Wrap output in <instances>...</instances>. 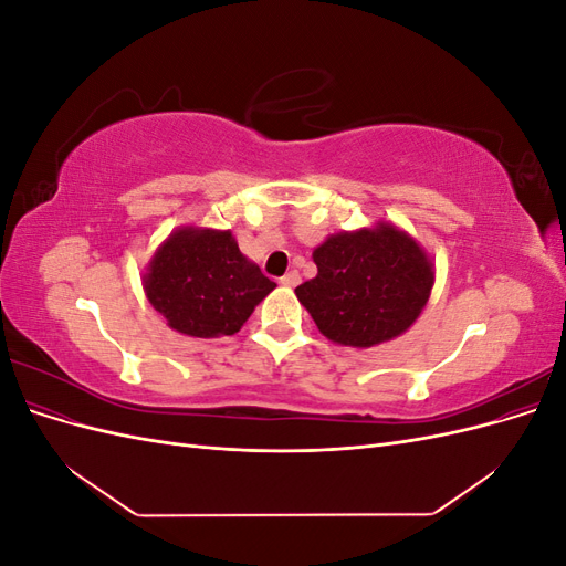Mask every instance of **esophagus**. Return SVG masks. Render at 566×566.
<instances>
[{"label": "esophagus", "mask_w": 566, "mask_h": 566, "mask_svg": "<svg viewBox=\"0 0 566 566\" xmlns=\"http://www.w3.org/2000/svg\"><path fill=\"white\" fill-rule=\"evenodd\" d=\"M300 273L293 269V271H287L285 273V276L281 279V285H285V287H295V285H300Z\"/></svg>", "instance_id": "obj_1"}]
</instances>
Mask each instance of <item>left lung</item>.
I'll use <instances>...</instances> for the list:
<instances>
[{
    "label": "left lung",
    "instance_id": "1",
    "mask_svg": "<svg viewBox=\"0 0 566 566\" xmlns=\"http://www.w3.org/2000/svg\"><path fill=\"white\" fill-rule=\"evenodd\" d=\"M316 279L295 287L316 328L335 345L370 349L403 335L434 285L432 256L403 229L339 231L314 248Z\"/></svg>",
    "mask_w": 566,
    "mask_h": 566
}]
</instances>
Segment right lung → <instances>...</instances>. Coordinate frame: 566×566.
I'll list each match as a JSON object with an SVG mask.
<instances>
[{
  "label": "right lung",
  "mask_w": 566,
  "mask_h": 566,
  "mask_svg": "<svg viewBox=\"0 0 566 566\" xmlns=\"http://www.w3.org/2000/svg\"><path fill=\"white\" fill-rule=\"evenodd\" d=\"M273 287L231 231L193 224L169 233L144 271L153 310L172 331L200 339L241 331Z\"/></svg>",
  "instance_id": "right-lung-1"
}]
</instances>
